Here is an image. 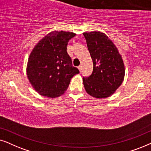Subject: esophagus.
<instances>
[{"label":"esophagus","instance_id":"1","mask_svg":"<svg viewBox=\"0 0 151 151\" xmlns=\"http://www.w3.org/2000/svg\"><path fill=\"white\" fill-rule=\"evenodd\" d=\"M78 69H79V71L81 72V65H79V67H78Z\"/></svg>","mask_w":151,"mask_h":151}]
</instances>
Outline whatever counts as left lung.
Listing matches in <instances>:
<instances>
[{
    "label": "left lung",
    "instance_id": "obj_1",
    "mask_svg": "<svg viewBox=\"0 0 151 151\" xmlns=\"http://www.w3.org/2000/svg\"><path fill=\"white\" fill-rule=\"evenodd\" d=\"M83 35L93 63L91 75L83 77L84 87L93 97H108L124 81L123 59L114 44L104 33L91 32Z\"/></svg>",
    "mask_w": 151,
    "mask_h": 151
}]
</instances>
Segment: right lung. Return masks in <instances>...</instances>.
<instances>
[{
    "label": "right lung",
    "mask_w": 151,
    "mask_h": 151,
    "mask_svg": "<svg viewBox=\"0 0 151 151\" xmlns=\"http://www.w3.org/2000/svg\"><path fill=\"white\" fill-rule=\"evenodd\" d=\"M75 35L70 32H52L32 50L27 75L32 87L41 95L51 98L61 96L69 86L71 78L79 73L72 66L67 53L68 41Z\"/></svg>",
    "instance_id": "obj_1"
}]
</instances>
